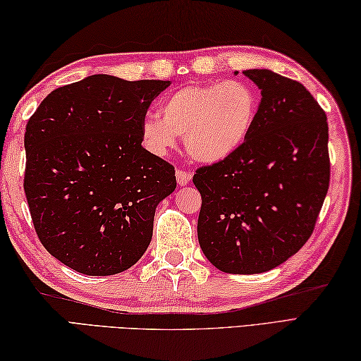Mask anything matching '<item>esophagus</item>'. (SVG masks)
I'll return each mask as SVG.
<instances>
[{
	"mask_svg": "<svg viewBox=\"0 0 361 361\" xmlns=\"http://www.w3.org/2000/svg\"><path fill=\"white\" fill-rule=\"evenodd\" d=\"M176 181H178L180 186H186L188 183L192 180V173L188 172V171H183V169H176Z\"/></svg>",
	"mask_w": 361,
	"mask_h": 361,
	"instance_id": "esophagus-1",
	"label": "esophagus"
}]
</instances>
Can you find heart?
Returning a JSON list of instances; mask_svg holds the SVG:
<instances>
[{"label": "heart", "mask_w": 361, "mask_h": 361, "mask_svg": "<svg viewBox=\"0 0 361 361\" xmlns=\"http://www.w3.org/2000/svg\"><path fill=\"white\" fill-rule=\"evenodd\" d=\"M259 111L256 90L245 82H212L172 91L147 114L140 132L145 147L166 155L183 135L188 153L198 163H220L248 140Z\"/></svg>", "instance_id": "obj_1"}]
</instances>
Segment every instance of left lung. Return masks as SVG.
Segmentation results:
<instances>
[{
	"label": "left lung",
	"mask_w": 361,
	"mask_h": 361,
	"mask_svg": "<svg viewBox=\"0 0 361 361\" xmlns=\"http://www.w3.org/2000/svg\"><path fill=\"white\" fill-rule=\"evenodd\" d=\"M243 74L262 94L255 127L234 155L192 180L204 256L220 271L256 274L286 262L315 229L331 181L329 127L302 83L270 70Z\"/></svg>",
	"instance_id": "8db88e82"
}]
</instances>
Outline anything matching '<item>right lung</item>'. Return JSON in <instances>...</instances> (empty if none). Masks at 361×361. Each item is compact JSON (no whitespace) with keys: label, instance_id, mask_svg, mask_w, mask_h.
<instances>
[{"label":"right lung","instance_id":"right-lung-1","mask_svg":"<svg viewBox=\"0 0 361 361\" xmlns=\"http://www.w3.org/2000/svg\"><path fill=\"white\" fill-rule=\"evenodd\" d=\"M171 80L106 74L54 90L25 133V194L35 233L60 262L88 276L135 265L147 250L175 169L145 150L141 122Z\"/></svg>","mask_w":361,"mask_h":361}]
</instances>
